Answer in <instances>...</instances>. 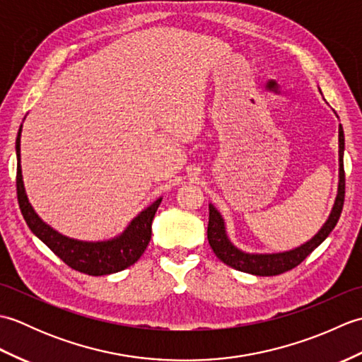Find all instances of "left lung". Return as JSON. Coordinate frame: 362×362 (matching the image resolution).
<instances>
[{"label": "left lung", "mask_w": 362, "mask_h": 362, "mask_svg": "<svg viewBox=\"0 0 362 362\" xmlns=\"http://www.w3.org/2000/svg\"><path fill=\"white\" fill-rule=\"evenodd\" d=\"M344 130L339 124V185H337V196L333 205V210L329 213L327 222L319 232L314 235L310 241L298 245V247L288 250V252H279V253H247L243 252L232 244L228 240L226 232V222L222 219L221 213L214 209L210 204V218H209V230H206V236H209V243L222 263L236 269V271L247 272L252 275L259 276H272L279 275L286 271H291L296 266H298L302 261L310 255V253L319 247V245L327 240V236L333 232L337 221L342 213L344 206V197H345V174H344Z\"/></svg>", "instance_id": "8db88e82"}]
</instances>
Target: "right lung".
I'll use <instances>...</instances> for the list:
<instances>
[{
	"instance_id": "add662e5",
	"label": "right lung",
	"mask_w": 362,
	"mask_h": 362,
	"mask_svg": "<svg viewBox=\"0 0 362 362\" xmlns=\"http://www.w3.org/2000/svg\"><path fill=\"white\" fill-rule=\"evenodd\" d=\"M20 138L21 127L18 130L17 141H15V151H17V196L18 205L23 218H25L28 227L30 228L38 240L43 241L56 255L70 266L74 271L88 275H107L119 272L122 269L132 266L140 258L152 235V219L156 216V211L161 202V197L143 210L127 228L119 236L109 241H79L73 238L64 236L49 227L48 224L38 218L34 211L33 205L29 204L25 183H23L21 165H20Z\"/></svg>"
}]
</instances>
